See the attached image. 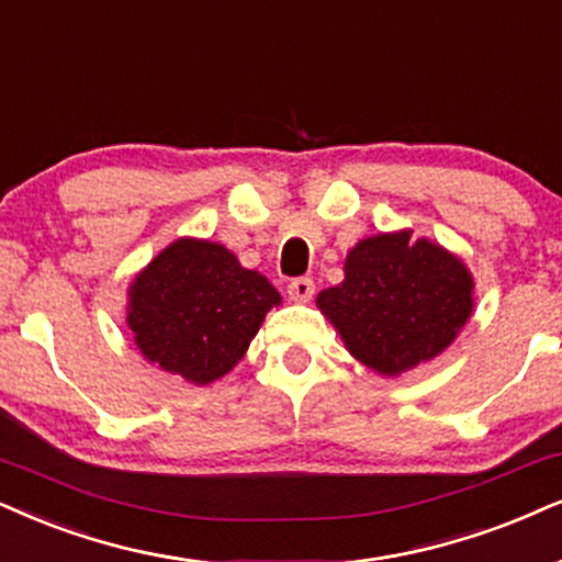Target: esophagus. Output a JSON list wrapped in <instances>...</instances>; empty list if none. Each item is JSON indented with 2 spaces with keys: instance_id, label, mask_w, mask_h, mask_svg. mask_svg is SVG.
Returning <instances> with one entry per match:
<instances>
[{
  "instance_id": "esophagus-1",
  "label": "esophagus",
  "mask_w": 562,
  "mask_h": 562,
  "mask_svg": "<svg viewBox=\"0 0 562 562\" xmlns=\"http://www.w3.org/2000/svg\"><path fill=\"white\" fill-rule=\"evenodd\" d=\"M289 300L294 302H310L315 294V281L307 279V276H300V279H292L286 286Z\"/></svg>"
}]
</instances>
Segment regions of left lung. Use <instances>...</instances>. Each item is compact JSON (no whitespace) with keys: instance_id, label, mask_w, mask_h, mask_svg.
Instances as JSON below:
<instances>
[{"instance_id":"1","label":"left lung","mask_w":562,"mask_h":562,"mask_svg":"<svg viewBox=\"0 0 562 562\" xmlns=\"http://www.w3.org/2000/svg\"><path fill=\"white\" fill-rule=\"evenodd\" d=\"M346 279L317 294L346 349L380 375H401L438 357L472 315L467 266L408 232L362 239Z\"/></svg>"}]
</instances>
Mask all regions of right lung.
Masks as SVG:
<instances>
[{"mask_svg": "<svg viewBox=\"0 0 562 562\" xmlns=\"http://www.w3.org/2000/svg\"><path fill=\"white\" fill-rule=\"evenodd\" d=\"M281 294L216 241L179 239L130 286L137 349L171 375L205 385L245 357Z\"/></svg>", "mask_w": 562, "mask_h": 562, "instance_id": "1", "label": "right lung"}]
</instances>
